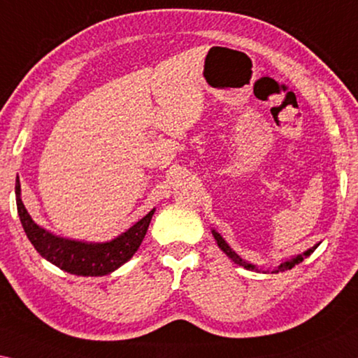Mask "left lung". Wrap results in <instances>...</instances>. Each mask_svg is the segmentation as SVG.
Segmentation results:
<instances>
[{"label": "left lung", "instance_id": "obj_1", "mask_svg": "<svg viewBox=\"0 0 358 358\" xmlns=\"http://www.w3.org/2000/svg\"><path fill=\"white\" fill-rule=\"evenodd\" d=\"M212 234H213V237H215V241L218 242V247H220L221 250H223L226 255H228V257H229L232 261H234L236 264H239V266H242V268H245V269H257V268H255L253 264L247 263V261H243V259H242V258L239 257V255H237L236 252H232V250H231V247L228 245V243L224 242L223 237H221L217 231H212ZM312 252H314V248H310V250H308V252L303 253V255H298L296 258H293V259H290V261H285V263L280 264V266H279V269L274 271V272L285 271V269H292L293 266H296V264L301 263V261H303V258H304V257H309V255H310Z\"/></svg>", "mask_w": 358, "mask_h": 358}]
</instances>
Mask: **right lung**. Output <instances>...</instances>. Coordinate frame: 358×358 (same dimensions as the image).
Returning a JSON list of instances; mask_svg holds the SVG:
<instances>
[{
	"instance_id": "right-lung-1",
	"label": "right lung",
	"mask_w": 358,
	"mask_h": 358,
	"mask_svg": "<svg viewBox=\"0 0 358 358\" xmlns=\"http://www.w3.org/2000/svg\"><path fill=\"white\" fill-rule=\"evenodd\" d=\"M15 201L20 223L36 252L62 271L84 277L106 275L132 258L134 253L138 250L141 241L145 239L152 213H155V208H152L138 223H135L129 231L111 242L84 243L62 239V237H57L46 229L39 228L28 215L24 202L20 199L19 178L15 181Z\"/></svg>"
}]
</instances>
